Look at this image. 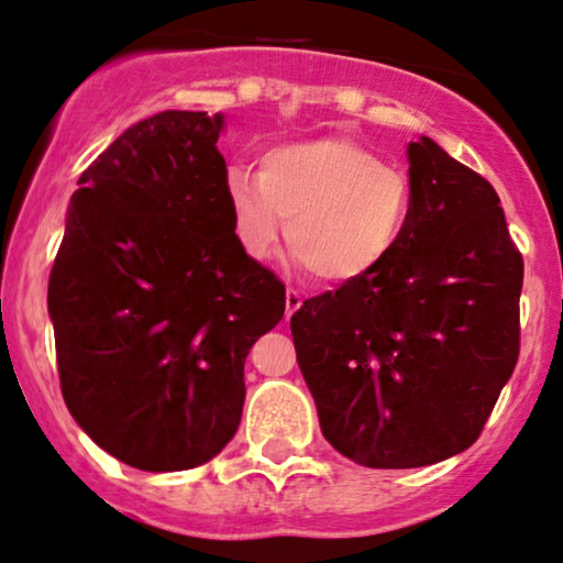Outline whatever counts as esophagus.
I'll use <instances>...</instances> for the list:
<instances>
[{
  "mask_svg": "<svg viewBox=\"0 0 563 563\" xmlns=\"http://www.w3.org/2000/svg\"><path fill=\"white\" fill-rule=\"evenodd\" d=\"M301 303H303V301H301V296H298L296 290H288V294H286V319L294 317L296 311L301 309Z\"/></svg>",
  "mask_w": 563,
  "mask_h": 563,
  "instance_id": "34e87169",
  "label": "esophagus"
}]
</instances>
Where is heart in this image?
I'll return each instance as SVG.
<instances>
[{
    "label": "heart",
    "instance_id": "heart-1",
    "mask_svg": "<svg viewBox=\"0 0 563 563\" xmlns=\"http://www.w3.org/2000/svg\"><path fill=\"white\" fill-rule=\"evenodd\" d=\"M225 199L239 246L265 260L288 220V244L324 283H353L400 244L410 181L343 137L277 145L262 170H225Z\"/></svg>",
    "mask_w": 563,
    "mask_h": 563
}]
</instances>
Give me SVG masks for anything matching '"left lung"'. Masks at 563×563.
Segmentation results:
<instances>
[{
	"instance_id": "8db88e82",
	"label": "left lung",
	"mask_w": 563,
	"mask_h": 563,
	"mask_svg": "<svg viewBox=\"0 0 563 563\" xmlns=\"http://www.w3.org/2000/svg\"><path fill=\"white\" fill-rule=\"evenodd\" d=\"M395 252L290 317L324 439L366 467L465 452L515 372L522 257L494 187L421 134Z\"/></svg>"
}]
</instances>
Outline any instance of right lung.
Here are the masks:
<instances>
[{
  "label": "right lung",
  "instance_id": "1",
  "mask_svg": "<svg viewBox=\"0 0 563 563\" xmlns=\"http://www.w3.org/2000/svg\"><path fill=\"white\" fill-rule=\"evenodd\" d=\"M223 113L161 111L82 170L48 277L62 395L101 450L189 471L233 439L244 361L286 311L225 199Z\"/></svg>",
  "mask_w": 563,
  "mask_h": 563
}]
</instances>
